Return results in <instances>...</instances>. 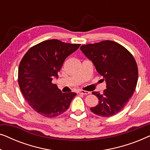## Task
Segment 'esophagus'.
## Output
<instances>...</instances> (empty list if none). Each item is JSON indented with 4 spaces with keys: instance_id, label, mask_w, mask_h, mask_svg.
<instances>
[{
    "instance_id": "34e87169",
    "label": "esophagus",
    "mask_w": 150,
    "mask_h": 150,
    "mask_svg": "<svg viewBox=\"0 0 150 150\" xmlns=\"http://www.w3.org/2000/svg\"><path fill=\"white\" fill-rule=\"evenodd\" d=\"M77 93L83 94V95H88V94L90 93V92L87 91H84V90H79V91H77Z\"/></svg>"
}]
</instances>
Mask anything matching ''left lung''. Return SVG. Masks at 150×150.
<instances>
[{
	"instance_id": "1",
	"label": "left lung",
	"mask_w": 150,
	"mask_h": 150,
	"mask_svg": "<svg viewBox=\"0 0 150 150\" xmlns=\"http://www.w3.org/2000/svg\"><path fill=\"white\" fill-rule=\"evenodd\" d=\"M81 50L92 61L106 83V89L102 94L92 92L99 102L90 110L104 117L118 113L132 97L137 87L138 67L132 54L121 44L110 40L83 45Z\"/></svg>"
}]
</instances>
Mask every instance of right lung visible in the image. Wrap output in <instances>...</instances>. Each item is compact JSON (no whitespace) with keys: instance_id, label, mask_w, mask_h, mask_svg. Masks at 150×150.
Wrapping results in <instances>:
<instances>
[{"instance_id":"1","label":"right lung","mask_w":150,"mask_h":150,"mask_svg":"<svg viewBox=\"0 0 150 150\" xmlns=\"http://www.w3.org/2000/svg\"><path fill=\"white\" fill-rule=\"evenodd\" d=\"M81 44L49 40L29 48L22 59L18 68V84L26 101L41 115L48 118L66 111L76 93H62L52 79L65 59Z\"/></svg>"}]
</instances>
